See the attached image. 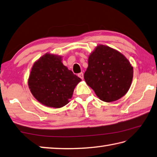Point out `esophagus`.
<instances>
[{
    "instance_id": "obj_1",
    "label": "esophagus",
    "mask_w": 157,
    "mask_h": 157,
    "mask_svg": "<svg viewBox=\"0 0 157 157\" xmlns=\"http://www.w3.org/2000/svg\"><path fill=\"white\" fill-rule=\"evenodd\" d=\"M78 76L79 77V78H81V79H83V72H81V73H79L78 74Z\"/></svg>"
}]
</instances>
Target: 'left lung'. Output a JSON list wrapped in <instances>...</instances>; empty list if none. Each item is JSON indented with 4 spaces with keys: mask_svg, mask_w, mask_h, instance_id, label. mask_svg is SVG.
I'll list each match as a JSON object with an SVG mask.
<instances>
[{
    "mask_svg": "<svg viewBox=\"0 0 157 157\" xmlns=\"http://www.w3.org/2000/svg\"><path fill=\"white\" fill-rule=\"evenodd\" d=\"M132 78L133 67L119 51L98 45L90 54L84 79L101 101L109 103L123 97Z\"/></svg>",
    "mask_w": 157,
    "mask_h": 157,
    "instance_id": "1",
    "label": "left lung"
}]
</instances>
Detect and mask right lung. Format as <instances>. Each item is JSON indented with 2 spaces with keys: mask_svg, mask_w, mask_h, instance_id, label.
Returning a JSON list of instances; mask_svg holds the SVG:
<instances>
[{
  "mask_svg": "<svg viewBox=\"0 0 157 157\" xmlns=\"http://www.w3.org/2000/svg\"><path fill=\"white\" fill-rule=\"evenodd\" d=\"M62 57L47 53L33 65L28 78L30 92L43 105L60 108L70 102L81 81L63 64Z\"/></svg>",
  "mask_w": 157,
  "mask_h": 157,
  "instance_id": "obj_1",
  "label": "right lung"
}]
</instances>
